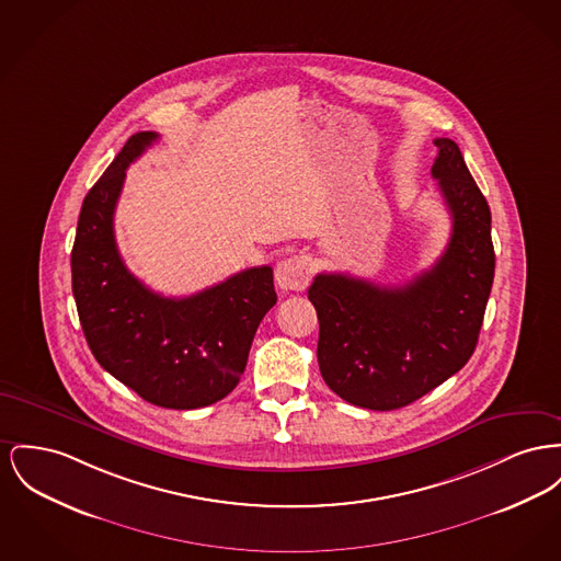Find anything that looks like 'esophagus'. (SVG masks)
I'll return each instance as SVG.
<instances>
[{
	"mask_svg": "<svg viewBox=\"0 0 561 561\" xmlns=\"http://www.w3.org/2000/svg\"><path fill=\"white\" fill-rule=\"evenodd\" d=\"M275 282L282 290H305L311 282V259L309 256H290L284 259L275 268Z\"/></svg>",
	"mask_w": 561,
	"mask_h": 561,
	"instance_id": "esophagus-1",
	"label": "esophagus"
}]
</instances>
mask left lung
Instances as JSON below:
<instances>
[{"instance_id":"left-lung-1","label":"left lung","mask_w":561,"mask_h":561,"mask_svg":"<svg viewBox=\"0 0 561 561\" xmlns=\"http://www.w3.org/2000/svg\"><path fill=\"white\" fill-rule=\"evenodd\" d=\"M432 178L451 214L440 259L402 286L347 273L316 275L318 363L334 394L394 411L428 394L470 360L494 284L490 205L454 139H434Z\"/></svg>"}]
</instances>
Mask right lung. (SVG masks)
I'll return each instance as SVG.
<instances>
[{"label": "right lung", "instance_id": "add662e5", "mask_svg": "<svg viewBox=\"0 0 561 561\" xmlns=\"http://www.w3.org/2000/svg\"><path fill=\"white\" fill-rule=\"evenodd\" d=\"M135 133L84 197L71 250V290L95 360L146 402L198 409L231 394L264 313L273 268L252 266L193 297L167 298L125 266L114 211L127 167L157 141Z\"/></svg>", "mask_w": 561, "mask_h": 561}]
</instances>
